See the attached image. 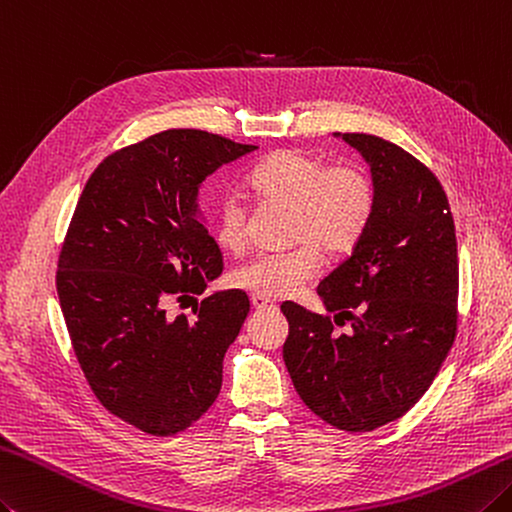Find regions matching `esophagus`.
<instances>
[{
    "label": "esophagus",
    "instance_id": "34e87169",
    "mask_svg": "<svg viewBox=\"0 0 512 512\" xmlns=\"http://www.w3.org/2000/svg\"><path fill=\"white\" fill-rule=\"evenodd\" d=\"M250 304H253V308L257 310H264V308H273V299L268 297H262V295H250Z\"/></svg>",
    "mask_w": 512,
    "mask_h": 512
}]
</instances>
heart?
<instances>
[{"instance_id": "obj_1", "label": "heart", "mask_w": 512, "mask_h": 512, "mask_svg": "<svg viewBox=\"0 0 512 512\" xmlns=\"http://www.w3.org/2000/svg\"><path fill=\"white\" fill-rule=\"evenodd\" d=\"M248 186L266 206H284L290 215V242L284 253H264L239 266L230 279L262 297L293 295L322 268L319 248L346 255L366 237L377 208V190L362 166L326 164L308 150L282 148L264 157L248 175ZM248 208L237 197L217 206L215 239L233 255L248 246Z\"/></svg>"}]
</instances>
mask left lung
Wrapping results in <instances>:
<instances>
[{
  "instance_id": "8db88e82",
  "label": "left lung",
  "mask_w": 512,
  "mask_h": 512,
  "mask_svg": "<svg viewBox=\"0 0 512 512\" xmlns=\"http://www.w3.org/2000/svg\"><path fill=\"white\" fill-rule=\"evenodd\" d=\"M342 139L373 170L375 217L353 255L317 286L333 317L282 304L284 362L319 419L368 433L422 399L455 344L457 239L433 170L382 137L344 133ZM337 325L347 328L344 334Z\"/></svg>"
}]
</instances>
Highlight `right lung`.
Instances as JSON below:
<instances>
[{"instance_id": "add662e5", "label": "right lung", "mask_w": 512, "mask_h": 512, "mask_svg": "<svg viewBox=\"0 0 512 512\" xmlns=\"http://www.w3.org/2000/svg\"><path fill=\"white\" fill-rule=\"evenodd\" d=\"M257 146L170 128L110 153L77 199L57 259V295L86 382L108 413L148 435L193 426L222 388V359L248 315L244 290L202 295L224 270L197 219V188Z\"/></svg>"}]
</instances>
